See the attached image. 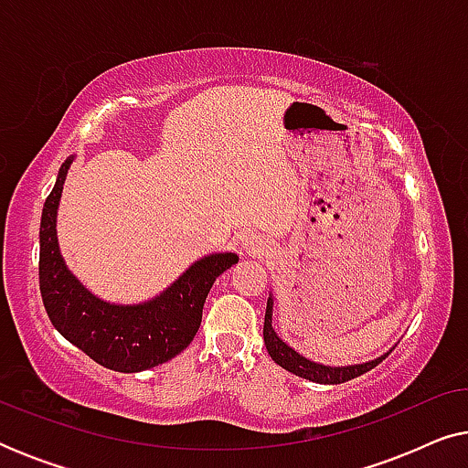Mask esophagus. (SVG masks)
Returning <instances> with one entry per match:
<instances>
[{"instance_id":"1","label":"esophagus","mask_w":468,"mask_h":468,"mask_svg":"<svg viewBox=\"0 0 468 468\" xmlns=\"http://www.w3.org/2000/svg\"><path fill=\"white\" fill-rule=\"evenodd\" d=\"M240 247L245 249L247 253H253V255H260V253L266 251L264 239H261V236H258V234H253V232H249V234L242 236Z\"/></svg>"}]
</instances>
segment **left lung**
<instances>
[{
    "label": "left lung",
    "instance_id": "8db88e82",
    "mask_svg": "<svg viewBox=\"0 0 468 468\" xmlns=\"http://www.w3.org/2000/svg\"><path fill=\"white\" fill-rule=\"evenodd\" d=\"M272 309H274V296L272 292L268 293V303H266V317H264V343L268 349V356L272 357L274 362L279 364L281 368L290 370V373L303 377V379L315 381V383H325V386H335V383H345L349 379H356L364 373H368L370 368H375L377 364L386 360L383 354L375 360L362 362V364H347V367H330V364H322L311 360V357H304L298 349H293L292 345H287L283 338H281L277 332L272 328Z\"/></svg>",
    "mask_w": 468,
    "mask_h": 468
}]
</instances>
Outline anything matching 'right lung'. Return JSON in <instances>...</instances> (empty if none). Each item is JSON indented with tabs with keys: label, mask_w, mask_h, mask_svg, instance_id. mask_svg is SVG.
I'll list each match as a JSON object with an SVG mask.
<instances>
[{
	"label": "right lung",
	"mask_w": 468,
	"mask_h": 468,
	"mask_svg": "<svg viewBox=\"0 0 468 468\" xmlns=\"http://www.w3.org/2000/svg\"><path fill=\"white\" fill-rule=\"evenodd\" d=\"M74 155L61 164L40 219V293L55 330L101 367L140 373L181 354L194 341L215 279L239 261L208 253L144 303L119 304L89 290L69 271L57 239V213Z\"/></svg>",
	"instance_id": "add662e5"
}]
</instances>
